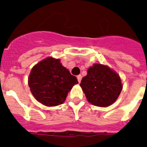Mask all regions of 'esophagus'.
<instances>
[{"instance_id":"34e87169","label":"esophagus","mask_w":147,"mask_h":147,"mask_svg":"<svg viewBox=\"0 0 147 147\" xmlns=\"http://www.w3.org/2000/svg\"><path fill=\"white\" fill-rule=\"evenodd\" d=\"M82 76H81V75H79V76H77V79H78V82H79V83L81 82V80H82Z\"/></svg>"}]
</instances>
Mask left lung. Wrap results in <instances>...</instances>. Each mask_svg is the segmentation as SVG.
<instances>
[{
    "label": "left lung",
    "mask_w": 147,
    "mask_h": 147,
    "mask_svg": "<svg viewBox=\"0 0 147 147\" xmlns=\"http://www.w3.org/2000/svg\"><path fill=\"white\" fill-rule=\"evenodd\" d=\"M82 79L80 86L88 101L98 107H108L117 99L123 88L120 76L105 65L94 64Z\"/></svg>",
    "instance_id": "8db88e82"
}]
</instances>
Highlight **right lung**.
Returning <instances> with one entry per match:
<instances>
[{"label": "right lung", "instance_id": "right-lung-1", "mask_svg": "<svg viewBox=\"0 0 147 147\" xmlns=\"http://www.w3.org/2000/svg\"><path fill=\"white\" fill-rule=\"evenodd\" d=\"M58 59L48 57L35 65L28 78V85L34 98L47 107L57 106L65 100L68 93L78 84Z\"/></svg>", "mask_w": 147, "mask_h": 147}]
</instances>
